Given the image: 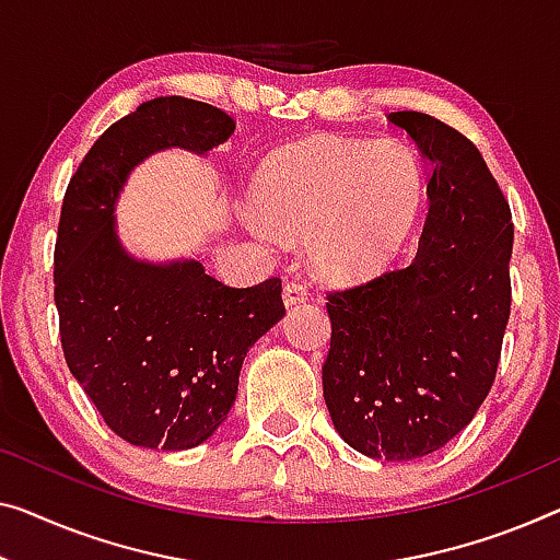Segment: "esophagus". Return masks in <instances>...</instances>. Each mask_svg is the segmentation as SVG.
Here are the masks:
<instances>
[{"mask_svg":"<svg viewBox=\"0 0 560 560\" xmlns=\"http://www.w3.org/2000/svg\"><path fill=\"white\" fill-rule=\"evenodd\" d=\"M306 299H308L306 283H302V281H287V283H283V304L294 306V304L306 302Z\"/></svg>","mask_w":560,"mask_h":560,"instance_id":"34e87169","label":"esophagus"}]
</instances>
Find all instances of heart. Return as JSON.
I'll return each instance as SVG.
<instances>
[{
  "mask_svg": "<svg viewBox=\"0 0 560 560\" xmlns=\"http://www.w3.org/2000/svg\"><path fill=\"white\" fill-rule=\"evenodd\" d=\"M422 194L420 161L402 143L308 138L261 165L252 188V229L306 238L316 271L354 281L399 254Z\"/></svg>",
  "mask_w": 560,
  "mask_h": 560,
  "instance_id": "obj_1",
  "label": "heart"
}]
</instances>
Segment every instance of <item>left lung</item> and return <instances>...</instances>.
<instances>
[{"label": "left lung", "instance_id": "8db88e82", "mask_svg": "<svg viewBox=\"0 0 560 560\" xmlns=\"http://www.w3.org/2000/svg\"><path fill=\"white\" fill-rule=\"evenodd\" d=\"M430 165L428 219L407 266L331 291L322 366L334 428L366 457L415 460L453 440L493 387L511 316V206L463 132L389 113Z\"/></svg>", "mask_w": 560, "mask_h": 560}]
</instances>
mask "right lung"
I'll use <instances>...</instances> for the list:
<instances>
[{
    "mask_svg": "<svg viewBox=\"0 0 560 560\" xmlns=\"http://www.w3.org/2000/svg\"><path fill=\"white\" fill-rule=\"evenodd\" d=\"M236 130L188 97H155L113 122L65 190L55 244V304L65 362L115 435L188 450L226 420L248 347L283 312L281 279L233 289L200 261L148 264L115 233V200L150 153H208Z\"/></svg>",
    "mask_w": 560,
    "mask_h": 560,
    "instance_id": "right-lung-1",
    "label": "right lung"
}]
</instances>
